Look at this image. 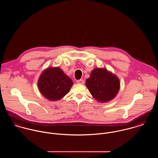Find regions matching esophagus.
Returning a JSON list of instances; mask_svg holds the SVG:
<instances>
[{"label": "esophagus", "mask_w": 158, "mask_h": 158, "mask_svg": "<svg viewBox=\"0 0 158 158\" xmlns=\"http://www.w3.org/2000/svg\"><path fill=\"white\" fill-rule=\"evenodd\" d=\"M77 83L78 84H80V85H83V84H84L85 81H84L83 79H80V80H77Z\"/></svg>", "instance_id": "1"}]
</instances>
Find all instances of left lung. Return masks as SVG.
<instances>
[{
  "mask_svg": "<svg viewBox=\"0 0 158 158\" xmlns=\"http://www.w3.org/2000/svg\"><path fill=\"white\" fill-rule=\"evenodd\" d=\"M86 85L92 97L100 103L111 101L120 89L118 78L105 68H95L86 80Z\"/></svg>",
  "mask_w": 158,
  "mask_h": 158,
  "instance_id": "left-lung-1",
  "label": "left lung"
}]
</instances>
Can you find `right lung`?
<instances>
[{
  "instance_id": "obj_1",
  "label": "right lung",
  "mask_w": 158,
  "mask_h": 158,
  "mask_svg": "<svg viewBox=\"0 0 158 158\" xmlns=\"http://www.w3.org/2000/svg\"><path fill=\"white\" fill-rule=\"evenodd\" d=\"M73 85L72 80L60 68H48L41 74L38 86L41 94L50 101L64 97Z\"/></svg>"
}]
</instances>
